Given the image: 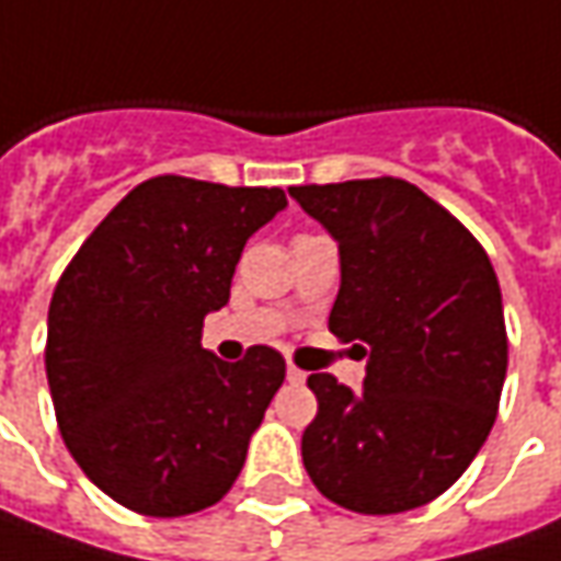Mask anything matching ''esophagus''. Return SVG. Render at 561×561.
<instances>
[{"label": "esophagus", "instance_id": "34e87169", "mask_svg": "<svg viewBox=\"0 0 561 561\" xmlns=\"http://www.w3.org/2000/svg\"><path fill=\"white\" fill-rule=\"evenodd\" d=\"M285 376H288L291 385H304V381H307V373H300L298 366H288V373H285Z\"/></svg>", "mask_w": 561, "mask_h": 561}]
</instances>
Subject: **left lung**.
Segmentation results:
<instances>
[{
    "mask_svg": "<svg viewBox=\"0 0 561 561\" xmlns=\"http://www.w3.org/2000/svg\"><path fill=\"white\" fill-rule=\"evenodd\" d=\"M339 242L329 332L359 341L363 391L307 378L300 456L322 496L363 515L432 503L488 440L506 378L500 282L474 236L407 180L291 185Z\"/></svg>",
    "mask_w": 561,
    "mask_h": 561,
    "instance_id": "obj_1",
    "label": "left lung"
}]
</instances>
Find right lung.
<instances>
[{"label":"right lung","mask_w":561,"mask_h":561,"mask_svg":"<svg viewBox=\"0 0 561 561\" xmlns=\"http://www.w3.org/2000/svg\"><path fill=\"white\" fill-rule=\"evenodd\" d=\"M282 188L185 176L136 185L95 226L49 304L46 376L87 478L126 510L192 515L236 484L285 378L273 347L222 363L202 347L244 242L285 210Z\"/></svg>","instance_id":"add662e5"}]
</instances>
